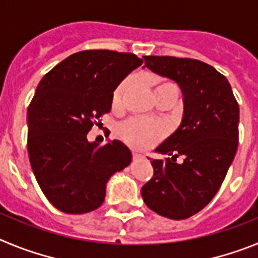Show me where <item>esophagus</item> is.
I'll use <instances>...</instances> for the list:
<instances>
[{
    "instance_id": "1",
    "label": "esophagus",
    "mask_w": 258,
    "mask_h": 258,
    "mask_svg": "<svg viewBox=\"0 0 258 258\" xmlns=\"http://www.w3.org/2000/svg\"><path fill=\"white\" fill-rule=\"evenodd\" d=\"M133 159H134V160H142V159H145V156H143V155H141V154H137V152H134Z\"/></svg>"
}]
</instances>
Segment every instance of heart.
<instances>
[{
	"label": "heart",
	"mask_w": 258,
	"mask_h": 258,
	"mask_svg": "<svg viewBox=\"0 0 258 258\" xmlns=\"http://www.w3.org/2000/svg\"><path fill=\"white\" fill-rule=\"evenodd\" d=\"M133 85V79L125 80L121 85L118 86L115 90L113 94V99L115 102H118L125 94L127 89ZM168 86H174L170 83H163V81H157V89L168 88ZM164 134V129L160 124L157 122L149 121L145 118H133L129 120L125 124L120 126V136L122 137V140L131 145L132 147L138 150H146L151 147L152 145L160 140Z\"/></svg>",
	"instance_id": "heart-1"
}]
</instances>
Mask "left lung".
Listing matches in <instances>:
<instances>
[{"label": "left lung", "mask_w": 258, "mask_h": 258, "mask_svg": "<svg viewBox=\"0 0 258 258\" xmlns=\"http://www.w3.org/2000/svg\"><path fill=\"white\" fill-rule=\"evenodd\" d=\"M145 67L178 84L183 95L179 126L150 159L154 177L141 190L151 211L170 220H184L213 199L238 149L239 106L223 75L204 61L175 56H143ZM183 154V163L175 157Z\"/></svg>", "instance_id": "8db88e82"}]
</instances>
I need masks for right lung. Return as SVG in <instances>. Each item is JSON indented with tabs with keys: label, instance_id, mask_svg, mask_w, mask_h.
<instances>
[{
	"label": "right lung",
	"instance_id": "obj_1",
	"mask_svg": "<svg viewBox=\"0 0 258 258\" xmlns=\"http://www.w3.org/2000/svg\"><path fill=\"white\" fill-rule=\"evenodd\" d=\"M142 63L129 52L85 50L61 60L38 84L27 112L28 156L38 186L59 211L97 209L111 175L132 163L121 141L99 146L86 134L111 111L118 84Z\"/></svg>",
	"mask_w": 258,
	"mask_h": 258
}]
</instances>
